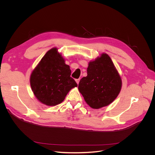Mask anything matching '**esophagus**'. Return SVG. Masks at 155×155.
Segmentation results:
<instances>
[{
  "label": "esophagus",
  "mask_w": 155,
  "mask_h": 155,
  "mask_svg": "<svg viewBox=\"0 0 155 155\" xmlns=\"http://www.w3.org/2000/svg\"><path fill=\"white\" fill-rule=\"evenodd\" d=\"M75 81H76L77 84H79V82H80V79H79V78H78V79H76V80H75Z\"/></svg>",
  "instance_id": "34e87169"
}]
</instances>
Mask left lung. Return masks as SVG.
<instances>
[{"label":"left lung","instance_id":"left-lung-1","mask_svg":"<svg viewBox=\"0 0 155 155\" xmlns=\"http://www.w3.org/2000/svg\"><path fill=\"white\" fill-rule=\"evenodd\" d=\"M122 82L108 54L88 63L87 76L80 80L78 90L87 104L93 109L107 106L119 95Z\"/></svg>","mask_w":155,"mask_h":155}]
</instances>
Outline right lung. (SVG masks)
<instances>
[{"label": "right lung", "mask_w": 155, "mask_h": 155, "mask_svg": "<svg viewBox=\"0 0 155 155\" xmlns=\"http://www.w3.org/2000/svg\"><path fill=\"white\" fill-rule=\"evenodd\" d=\"M70 75V67L54 48L45 54L32 72L31 87L41 102L54 106L64 101L72 88L77 87Z\"/></svg>", "instance_id": "obj_1"}]
</instances>
